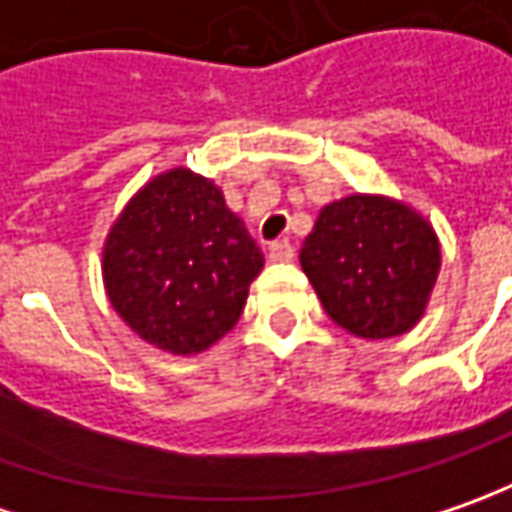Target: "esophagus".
<instances>
[{
	"label": "esophagus",
	"instance_id": "1",
	"mask_svg": "<svg viewBox=\"0 0 512 512\" xmlns=\"http://www.w3.org/2000/svg\"><path fill=\"white\" fill-rule=\"evenodd\" d=\"M291 257H294V246H291L289 240H277V243L269 246V260L272 263H286Z\"/></svg>",
	"mask_w": 512,
	"mask_h": 512
}]
</instances>
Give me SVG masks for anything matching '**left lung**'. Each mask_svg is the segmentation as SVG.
<instances>
[{
    "label": "left lung",
    "instance_id": "left-lung-1",
    "mask_svg": "<svg viewBox=\"0 0 512 512\" xmlns=\"http://www.w3.org/2000/svg\"><path fill=\"white\" fill-rule=\"evenodd\" d=\"M300 266L337 326L362 340H388L422 320L442 246L414 206L357 192L320 209Z\"/></svg>",
    "mask_w": 512,
    "mask_h": 512
}]
</instances>
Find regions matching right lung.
<instances>
[{
    "instance_id": "right-lung-1",
    "label": "right lung",
    "mask_w": 512,
    "mask_h": 512,
    "mask_svg": "<svg viewBox=\"0 0 512 512\" xmlns=\"http://www.w3.org/2000/svg\"><path fill=\"white\" fill-rule=\"evenodd\" d=\"M263 252L221 186L175 167L121 209L101 252L110 306L141 340L192 357L232 331Z\"/></svg>"
}]
</instances>
